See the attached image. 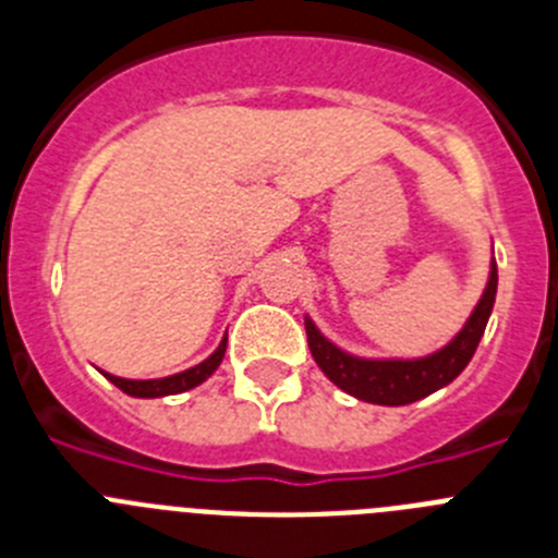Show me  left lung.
<instances>
[{"instance_id": "8db88e82", "label": "left lung", "mask_w": 558, "mask_h": 558, "mask_svg": "<svg viewBox=\"0 0 558 558\" xmlns=\"http://www.w3.org/2000/svg\"><path fill=\"white\" fill-rule=\"evenodd\" d=\"M497 293V263H492L489 284L483 290V299L477 302L475 313L452 343H447L441 352L422 360H360L352 354L340 352L324 338L315 324L304 322L307 327V343L315 363L332 379L335 386L343 388L352 397L374 405H411L416 399L430 397L433 391L445 388L447 383L458 377L466 368V363L475 354L477 343L483 338V329L489 322L492 307H495Z\"/></svg>"}]
</instances>
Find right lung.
Returning <instances> with one entry per match:
<instances>
[{
  "instance_id": "1",
  "label": "right lung",
  "mask_w": 558,
  "mask_h": 558,
  "mask_svg": "<svg viewBox=\"0 0 558 558\" xmlns=\"http://www.w3.org/2000/svg\"><path fill=\"white\" fill-rule=\"evenodd\" d=\"M226 354V338L220 340V347L215 349V354L198 363L195 368H186L181 374H172V377H161V379H122V377H113V374H106L111 379L113 386L125 391L128 397H142V399H153V397H170V393H181V391H190V388L201 386L206 377H209L215 368L220 366V360Z\"/></svg>"
}]
</instances>
